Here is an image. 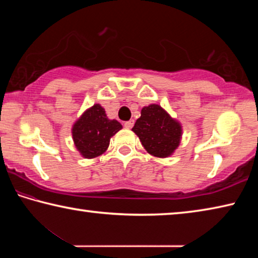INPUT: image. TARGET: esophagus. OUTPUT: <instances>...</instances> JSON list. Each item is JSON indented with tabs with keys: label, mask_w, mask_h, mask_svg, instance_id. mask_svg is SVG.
<instances>
[{
	"label": "esophagus",
	"mask_w": 258,
	"mask_h": 258,
	"mask_svg": "<svg viewBox=\"0 0 258 258\" xmlns=\"http://www.w3.org/2000/svg\"><path fill=\"white\" fill-rule=\"evenodd\" d=\"M133 125H134V120H128V121H126V123L124 124L125 128H127V130L132 128V127H133Z\"/></svg>",
	"instance_id": "obj_1"
}]
</instances>
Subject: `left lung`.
<instances>
[{
  "label": "left lung",
  "mask_w": 258,
  "mask_h": 258,
  "mask_svg": "<svg viewBox=\"0 0 258 258\" xmlns=\"http://www.w3.org/2000/svg\"><path fill=\"white\" fill-rule=\"evenodd\" d=\"M138 135L145 149L150 155L166 158L180 146L182 126L174 119L159 104H149L143 107L141 116L132 128Z\"/></svg>",
  "instance_id": "1"
}]
</instances>
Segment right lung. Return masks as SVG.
Returning <instances> with one entry per match:
<instances>
[{
	"label": "right lung",
	"instance_id": "right-lung-1",
	"mask_svg": "<svg viewBox=\"0 0 258 258\" xmlns=\"http://www.w3.org/2000/svg\"><path fill=\"white\" fill-rule=\"evenodd\" d=\"M121 128L123 126L119 121L109 119L104 109L95 103L74 123V145L84 158H95L108 149L111 137Z\"/></svg>",
	"mask_w": 258,
	"mask_h": 258
}]
</instances>
